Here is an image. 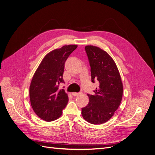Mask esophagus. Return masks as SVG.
Wrapping results in <instances>:
<instances>
[{
	"mask_svg": "<svg viewBox=\"0 0 155 155\" xmlns=\"http://www.w3.org/2000/svg\"><path fill=\"white\" fill-rule=\"evenodd\" d=\"M79 94H80V93H75V92L72 93V95L74 96H79Z\"/></svg>",
	"mask_w": 155,
	"mask_h": 155,
	"instance_id": "34e87169",
	"label": "esophagus"
}]
</instances>
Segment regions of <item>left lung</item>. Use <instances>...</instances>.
Segmentation results:
<instances>
[{"label": "left lung", "instance_id": "left-lung-1", "mask_svg": "<svg viewBox=\"0 0 155 155\" xmlns=\"http://www.w3.org/2000/svg\"><path fill=\"white\" fill-rule=\"evenodd\" d=\"M85 50L91 66V81L99 83L94 94H87L88 104L82 108V116L89 123L101 124L110 120L120 106L123 93L120 74L113 58L107 52L94 45Z\"/></svg>", "mask_w": 155, "mask_h": 155}]
</instances>
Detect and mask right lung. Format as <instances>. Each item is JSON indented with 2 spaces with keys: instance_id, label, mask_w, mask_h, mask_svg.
Listing matches in <instances>:
<instances>
[{
  "instance_id": "right-lung-1",
  "label": "right lung",
  "mask_w": 155,
  "mask_h": 155,
  "mask_svg": "<svg viewBox=\"0 0 155 155\" xmlns=\"http://www.w3.org/2000/svg\"><path fill=\"white\" fill-rule=\"evenodd\" d=\"M78 47L66 45L45 56L32 79L29 87L31 106L35 113L45 121L57 120L68 103V96L59 85L64 83V64Z\"/></svg>"
}]
</instances>
